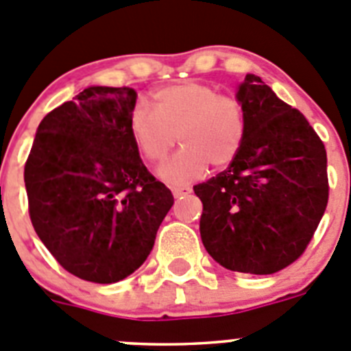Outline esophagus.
Returning a JSON list of instances; mask_svg holds the SVG:
<instances>
[{"label":"esophagus","mask_w":351,"mask_h":351,"mask_svg":"<svg viewBox=\"0 0 351 351\" xmlns=\"http://www.w3.org/2000/svg\"><path fill=\"white\" fill-rule=\"evenodd\" d=\"M171 192H173V195H175V197H183V195L191 194L192 189L191 187H173Z\"/></svg>","instance_id":"1"}]
</instances>
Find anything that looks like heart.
<instances>
[{"label": "heart", "instance_id": "obj_1", "mask_svg": "<svg viewBox=\"0 0 351 351\" xmlns=\"http://www.w3.org/2000/svg\"><path fill=\"white\" fill-rule=\"evenodd\" d=\"M156 108L138 101L129 117V131L148 162H162L178 141L183 148L160 168V178L182 185L222 169L238 157L246 132L245 110L236 97L201 82L169 85L154 94Z\"/></svg>", "mask_w": 351, "mask_h": 351}]
</instances>
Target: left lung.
<instances>
[{
	"mask_svg": "<svg viewBox=\"0 0 351 351\" xmlns=\"http://www.w3.org/2000/svg\"><path fill=\"white\" fill-rule=\"evenodd\" d=\"M246 132L226 171L195 185L208 254L226 269L273 274L298 261L329 199L327 154L299 110L255 75L239 84Z\"/></svg>",
	"mask_w": 351,
	"mask_h": 351,
	"instance_id": "obj_1",
	"label": "left lung"
}]
</instances>
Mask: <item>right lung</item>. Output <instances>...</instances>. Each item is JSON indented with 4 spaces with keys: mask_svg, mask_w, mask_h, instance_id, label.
<instances>
[{
    "mask_svg": "<svg viewBox=\"0 0 351 351\" xmlns=\"http://www.w3.org/2000/svg\"><path fill=\"white\" fill-rule=\"evenodd\" d=\"M131 87L93 85L47 113L24 168L38 238L68 273L121 282L147 261L175 199L129 131Z\"/></svg>",
    "mask_w": 351,
    "mask_h": 351,
    "instance_id": "1",
    "label": "right lung"
}]
</instances>
